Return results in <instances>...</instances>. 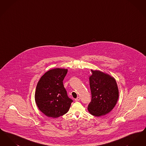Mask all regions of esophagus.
<instances>
[{
  "instance_id": "34e87169",
  "label": "esophagus",
  "mask_w": 146,
  "mask_h": 146,
  "mask_svg": "<svg viewBox=\"0 0 146 146\" xmlns=\"http://www.w3.org/2000/svg\"><path fill=\"white\" fill-rule=\"evenodd\" d=\"M80 100V97H78L76 98L75 99V101H79Z\"/></svg>"
}]
</instances>
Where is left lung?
<instances>
[{
  "mask_svg": "<svg viewBox=\"0 0 146 146\" xmlns=\"http://www.w3.org/2000/svg\"><path fill=\"white\" fill-rule=\"evenodd\" d=\"M89 78L91 101L88 105L91 114L101 117L114 108L119 97L117 84L115 79L100 70H91Z\"/></svg>",
  "mask_w": 146,
  "mask_h": 146,
  "instance_id": "8db88e82",
  "label": "left lung"
}]
</instances>
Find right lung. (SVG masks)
Segmentation results:
<instances>
[{
  "label": "right lung",
  "mask_w": 146,
  "mask_h": 146,
  "mask_svg": "<svg viewBox=\"0 0 146 146\" xmlns=\"http://www.w3.org/2000/svg\"><path fill=\"white\" fill-rule=\"evenodd\" d=\"M68 70L55 68L46 72L37 84L35 101L39 110L56 118L67 113L73 100L68 97L63 80Z\"/></svg>",
  "instance_id": "1"
}]
</instances>
